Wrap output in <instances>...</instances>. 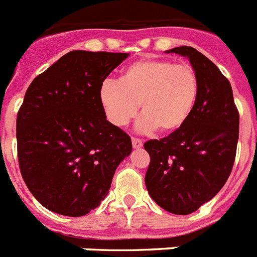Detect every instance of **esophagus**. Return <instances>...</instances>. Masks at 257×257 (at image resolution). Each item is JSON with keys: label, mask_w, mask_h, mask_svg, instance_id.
I'll use <instances>...</instances> for the list:
<instances>
[{"label": "esophagus", "mask_w": 257, "mask_h": 257, "mask_svg": "<svg viewBox=\"0 0 257 257\" xmlns=\"http://www.w3.org/2000/svg\"><path fill=\"white\" fill-rule=\"evenodd\" d=\"M131 142H133V147H134V149H139V147H142V145H143L142 139L139 138H133Z\"/></svg>", "instance_id": "obj_1"}]
</instances>
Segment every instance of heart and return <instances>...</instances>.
Wrapping results in <instances>:
<instances>
[{
	"label": "heart",
	"instance_id": "obj_1",
	"mask_svg": "<svg viewBox=\"0 0 257 257\" xmlns=\"http://www.w3.org/2000/svg\"><path fill=\"white\" fill-rule=\"evenodd\" d=\"M199 95V79L192 66L170 59L147 58L122 71L119 83L111 79L99 87V102L115 126H126L138 112L141 130L158 127L174 133L188 120Z\"/></svg>",
	"mask_w": 257,
	"mask_h": 257
}]
</instances>
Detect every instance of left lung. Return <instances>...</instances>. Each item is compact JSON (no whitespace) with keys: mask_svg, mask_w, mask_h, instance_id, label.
Returning a JSON list of instances; mask_svg holds the SVG:
<instances>
[{"mask_svg":"<svg viewBox=\"0 0 257 257\" xmlns=\"http://www.w3.org/2000/svg\"><path fill=\"white\" fill-rule=\"evenodd\" d=\"M190 59L199 79L194 111L183 127L145 143L150 164L145 183L163 210L188 215L223 188L232 171L239 111L232 87L212 61L191 46L168 50Z\"/></svg>","mask_w":257,"mask_h":257,"instance_id":"8db88e82","label":"left lung"}]
</instances>
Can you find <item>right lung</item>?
Segmentation results:
<instances>
[{"label": "right lung", "mask_w": 257, "mask_h": 257, "mask_svg": "<svg viewBox=\"0 0 257 257\" xmlns=\"http://www.w3.org/2000/svg\"><path fill=\"white\" fill-rule=\"evenodd\" d=\"M127 53L74 50L34 78L17 114L29 191L47 210L83 216L106 198L131 138L106 119L99 87Z\"/></svg>", "instance_id": "1"}]
</instances>
